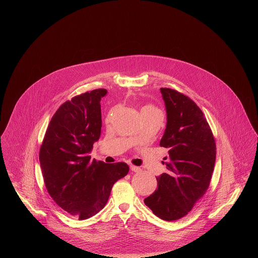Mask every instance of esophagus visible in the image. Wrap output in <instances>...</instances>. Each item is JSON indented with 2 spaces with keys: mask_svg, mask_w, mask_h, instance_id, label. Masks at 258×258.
Segmentation results:
<instances>
[{
  "mask_svg": "<svg viewBox=\"0 0 258 258\" xmlns=\"http://www.w3.org/2000/svg\"><path fill=\"white\" fill-rule=\"evenodd\" d=\"M130 168H131V170H132V171H134V172L140 171V168H139V167H138V166H135V165H132V164H131V165H130Z\"/></svg>",
  "mask_w": 258,
  "mask_h": 258,
  "instance_id": "34e87169",
  "label": "esophagus"
}]
</instances>
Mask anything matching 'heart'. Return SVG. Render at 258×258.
I'll use <instances>...</instances> for the list:
<instances>
[{"mask_svg": "<svg viewBox=\"0 0 258 258\" xmlns=\"http://www.w3.org/2000/svg\"><path fill=\"white\" fill-rule=\"evenodd\" d=\"M155 114H160L161 112L160 109H158L156 106L152 105V104H146L141 108V115L143 116H148V115H155Z\"/></svg>", "mask_w": 258, "mask_h": 258, "instance_id": "heart-1", "label": "heart"}]
</instances>
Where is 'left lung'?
Instances as JSON below:
<instances>
[{
    "mask_svg": "<svg viewBox=\"0 0 258 258\" xmlns=\"http://www.w3.org/2000/svg\"><path fill=\"white\" fill-rule=\"evenodd\" d=\"M160 93L167 122L160 146L169 150L167 172L157 177L158 188L144 203L161 220L173 221L187 215L206 192L216 161V143L194 100L169 88H160Z\"/></svg>",
    "mask_w": 258,
    "mask_h": 258,
    "instance_id": "obj_1",
    "label": "left lung"
}]
</instances>
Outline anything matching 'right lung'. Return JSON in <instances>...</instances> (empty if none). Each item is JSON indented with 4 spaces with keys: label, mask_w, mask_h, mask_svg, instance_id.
Returning a JSON list of instances; mask_svg holds the SVG:
<instances>
[{
    "label": "right lung",
    "mask_w": 258,
    "mask_h": 258,
    "mask_svg": "<svg viewBox=\"0 0 258 258\" xmlns=\"http://www.w3.org/2000/svg\"><path fill=\"white\" fill-rule=\"evenodd\" d=\"M97 89L62 103L53 115L39 151V163L50 197L71 216L86 220L103 208L113 184L128 173L124 162L91 161L101 132Z\"/></svg>",
    "instance_id": "right-lung-1"
}]
</instances>
